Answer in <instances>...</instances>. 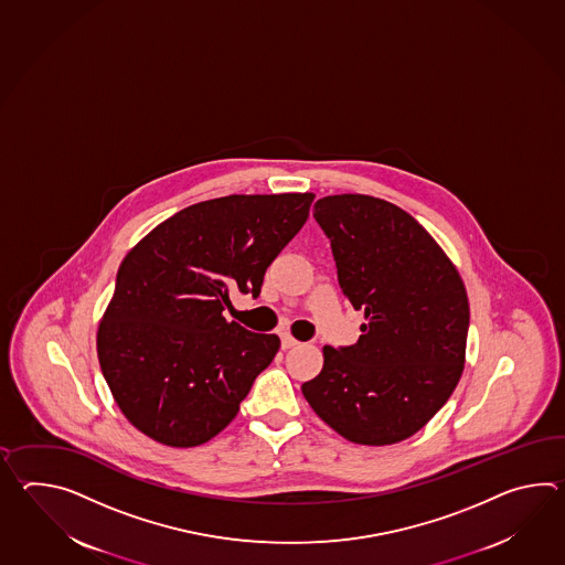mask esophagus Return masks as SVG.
Listing matches in <instances>:
<instances>
[{
	"label": "esophagus",
	"mask_w": 565,
	"mask_h": 565,
	"mask_svg": "<svg viewBox=\"0 0 565 565\" xmlns=\"http://www.w3.org/2000/svg\"><path fill=\"white\" fill-rule=\"evenodd\" d=\"M298 344H300V342H298L296 339H291L289 334H281V349H284V351L294 349V347H298Z\"/></svg>",
	"instance_id": "obj_1"
}]
</instances>
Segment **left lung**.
<instances>
[{
  "instance_id": "left-lung-1",
  "label": "left lung",
  "mask_w": 565,
  "mask_h": 565,
  "mask_svg": "<svg viewBox=\"0 0 565 565\" xmlns=\"http://www.w3.org/2000/svg\"><path fill=\"white\" fill-rule=\"evenodd\" d=\"M342 294L363 310L352 347H324L301 393L342 438L390 446L414 436L450 399L465 371L470 308L462 277L412 214L366 194L313 204Z\"/></svg>"
}]
</instances>
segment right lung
<instances>
[{
    "label": "right lung",
    "mask_w": 565,
    "mask_h": 565,
    "mask_svg": "<svg viewBox=\"0 0 565 565\" xmlns=\"http://www.w3.org/2000/svg\"><path fill=\"white\" fill-rule=\"evenodd\" d=\"M312 201V192H288L199 202L127 253L97 354L115 403L141 434L192 448L235 419L279 339L226 322L223 310L233 289L259 296Z\"/></svg>",
    "instance_id": "1"
}]
</instances>
